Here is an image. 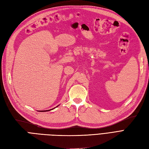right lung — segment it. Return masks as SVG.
<instances>
[{"mask_svg": "<svg viewBox=\"0 0 149 149\" xmlns=\"http://www.w3.org/2000/svg\"><path fill=\"white\" fill-rule=\"evenodd\" d=\"M51 110V109H50ZM50 110H47V111H50Z\"/></svg>", "mask_w": 149, "mask_h": 149, "instance_id": "add662e5", "label": "right lung"}]
</instances>
